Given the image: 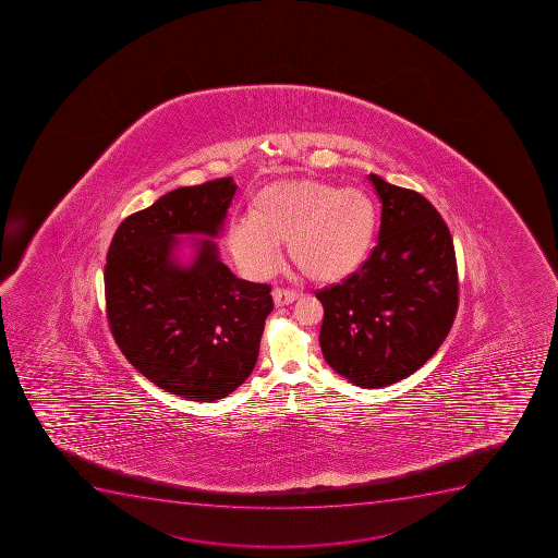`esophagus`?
Segmentation results:
<instances>
[{"mask_svg": "<svg viewBox=\"0 0 558 558\" xmlns=\"http://www.w3.org/2000/svg\"><path fill=\"white\" fill-rule=\"evenodd\" d=\"M296 299H299V293L293 291V289H272V300H275L276 307L293 304Z\"/></svg>", "mask_w": 558, "mask_h": 558, "instance_id": "34e87169", "label": "esophagus"}]
</instances>
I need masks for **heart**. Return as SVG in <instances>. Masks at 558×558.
<instances>
[{
	"label": "heart",
	"instance_id": "heart-1",
	"mask_svg": "<svg viewBox=\"0 0 558 558\" xmlns=\"http://www.w3.org/2000/svg\"><path fill=\"white\" fill-rule=\"evenodd\" d=\"M376 207L360 189L318 180H280L254 196L251 216L232 218L227 245L243 269L269 275L280 242L316 282H337L359 269L373 245Z\"/></svg>",
	"mask_w": 558,
	"mask_h": 558
}]
</instances>
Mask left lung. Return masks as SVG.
I'll use <instances>...</instances> for the list:
<instances>
[{
  "mask_svg": "<svg viewBox=\"0 0 558 558\" xmlns=\"http://www.w3.org/2000/svg\"><path fill=\"white\" fill-rule=\"evenodd\" d=\"M381 202L369 258L342 283L316 291L320 348L338 375L364 389L420 369L451 331L458 272L451 232L430 202L369 174Z\"/></svg>",
  "mask_w": 558,
  "mask_h": 558,
  "instance_id": "1",
  "label": "left lung"
}]
</instances>
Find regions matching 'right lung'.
<instances>
[{
  "instance_id": "1",
  "label": "right lung",
  "mask_w": 558,
  "mask_h": 558,
  "mask_svg": "<svg viewBox=\"0 0 558 558\" xmlns=\"http://www.w3.org/2000/svg\"><path fill=\"white\" fill-rule=\"evenodd\" d=\"M236 193L232 178L180 187L120 223L107 253L106 304L125 359L167 392L215 402L247 380L258 359L270 286L240 280L213 238ZM195 256L177 262L178 235Z\"/></svg>"
}]
</instances>
